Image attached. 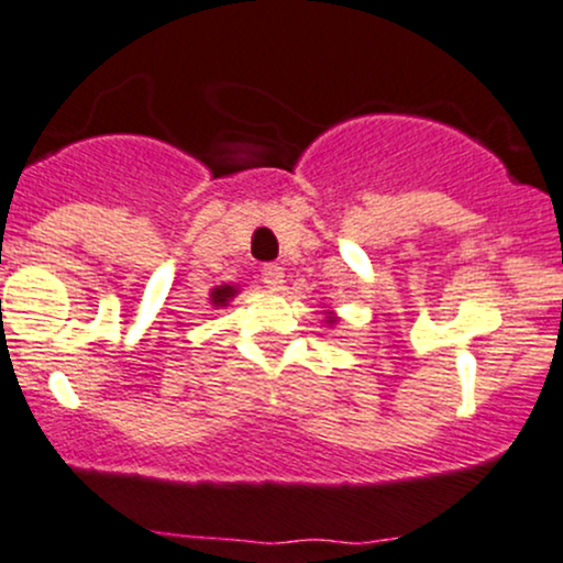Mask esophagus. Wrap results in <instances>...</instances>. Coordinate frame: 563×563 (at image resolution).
Masks as SVG:
<instances>
[{"label":"esophagus","mask_w":563,"mask_h":563,"mask_svg":"<svg viewBox=\"0 0 563 563\" xmlns=\"http://www.w3.org/2000/svg\"><path fill=\"white\" fill-rule=\"evenodd\" d=\"M261 279H263L265 287L271 289V292H279V289L284 287V271H282V265H276V263L263 265Z\"/></svg>","instance_id":"1"}]
</instances>
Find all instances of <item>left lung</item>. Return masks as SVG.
<instances>
[{"mask_svg":"<svg viewBox=\"0 0 563 563\" xmlns=\"http://www.w3.org/2000/svg\"><path fill=\"white\" fill-rule=\"evenodd\" d=\"M327 321H330V324H332V321H334V316H327Z\"/></svg>","mask_w":563,"mask_h":563,"instance_id":"8db88e82","label":"left lung"}]
</instances>
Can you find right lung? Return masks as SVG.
<instances>
[{"label":"right lung","instance_id":"obj_1","mask_svg":"<svg viewBox=\"0 0 563 563\" xmlns=\"http://www.w3.org/2000/svg\"><path fill=\"white\" fill-rule=\"evenodd\" d=\"M236 292H239V289L231 287V284H223V287H214L212 292H210L212 306H229V300H231Z\"/></svg>","mask_w":563,"mask_h":563}]
</instances>
